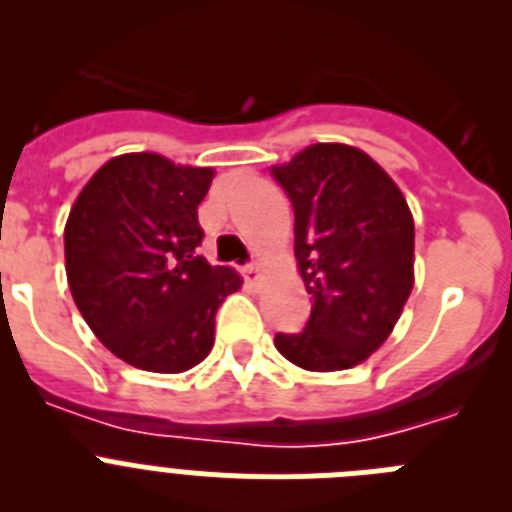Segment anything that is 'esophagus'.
Segmentation results:
<instances>
[{
  "label": "esophagus",
  "instance_id": "obj_1",
  "mask_svg": "<svg viewBox=\"0 0 512 512\" xmlns=\"http://www.w3.org/2000/svg\"><path fill=\"white\" fill-rule=\"evenodd\" d=\"M243 277H246V282H256L259 279V261H251V264L243 266Z\"/></svg>",
  "mask_w": 512,
  "mask_h": 512
}]
</instances>
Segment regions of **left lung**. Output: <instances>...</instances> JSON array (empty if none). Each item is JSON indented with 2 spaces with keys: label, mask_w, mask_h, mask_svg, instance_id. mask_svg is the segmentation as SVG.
<instances>
[{
  "label": "left lung",
  "mask_w": 512,
  "mask_h": 512,
  "mask_svg": "<svg viewBox=\"0 0 512 512\" xmlns=\"http://www.w3.org/2000/svg\"><path fill=\"white\" fill-rule=\"evenodd\" d=\"M271 176L295 207L312 300L302 333H277L274 346L307 372L351 369L387 341L413 292L408 202L377 161L343 143H315Z\"/></svg>",
  "instance_id": "1"
}]
</instances>
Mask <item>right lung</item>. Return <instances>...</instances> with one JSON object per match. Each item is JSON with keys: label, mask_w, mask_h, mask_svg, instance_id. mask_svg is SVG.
I'll return each mask as SVG.
<instances>
[{"label": "right lung", "mask_w": 512, "mask_h": 512, "mask_svg": "<svg viewBox=\"0 0 512 512\" xmlns=\"http://www.w3.org/2000/svg\"><path fill=\"white\" fill-rule=\"evenodd\" d=\"M212 169L158 153L110 158L87 182L63 230L66 277L94 336L117 359L158 374L200 364L215 341V312L241 289L210 266L197 207Z\"/></svg>", "instance_id": "right-lung-1"}]
</instances>
